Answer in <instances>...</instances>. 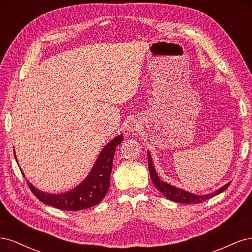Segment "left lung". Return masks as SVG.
<instances>
[{"mask_svg":"<svg viewBox=\"0 0 252 252\" xmlns=\"http://www.w3.org/2000/svg\"><path fill=\"white\" fill-rule=\"evenodd\" d=\"M147 156H148V168H149L150 178H151L152 183H154L156 187L158 189V191L162 192L164 194V196H166L167 199L170 200V201L183 203V204L202 203L206 200H209V199H211V197L220 194V192H223L224 190H226L228 188V186L230 185V182L227 183V184H225L224 186H222L220 189H218L217 191L208 193V194H200L199 195V194H195V193H191L189 191H186V190H184V189L174 187V186L168 184V183H166V182H164V181L159 179V177H158L156 169H155L154 162H152V158L150 157L149 151H147Z\"/></svg>","mask_w":252,"mask_h":252,"instance_id":"left-lung-1","label":"left lung"}]
</instances>
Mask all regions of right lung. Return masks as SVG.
<instances>
[{"mask_svg":"<svg viewBox=\"0 0 252 252\" xmlns=\"http://www.w3.org/2000/svg\"><path fill=\"white\" fill-rule=\"evenodd\" d=\"M123 139V134H120L106 145L100 152V155H98L93 169H91L85 180L73 189L68 190L64 193H48L41 191V190L35 188L32 183H29V181H27L30 190L44 204L50 205L52 207L62 210L77 211L95 206L104 199L108 191L114 151H116L117 146L121 144ZM13 154L17 159L16 151L14 150ZM22 173L25 177L24 172L22 171Z\"/></svg>","mask_w":252,"mask_h":252,"instance_id":"right-lung-1","label":"right lung"}]
</instances>
